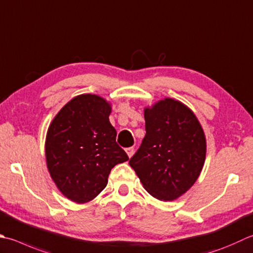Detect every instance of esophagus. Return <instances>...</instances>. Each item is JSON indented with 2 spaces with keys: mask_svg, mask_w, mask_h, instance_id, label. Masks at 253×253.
<instances>
[{
  "mask_svg": "<svg viewBox=\"0 0 253 253\" xmlns=\"http://www.w3.org/2000/svg\"><path fill=\"white\" fill-rule=\"evenodd\" d=\"M126 152H127V155H128V157H131L132 156V153H133V147H129V148H126Z\"/></svg>",
  "mask_w": 253,
  "mask_h": 253,
  "instance_id": "obj_1",
  "label": "esophagus"
}]
</instances>
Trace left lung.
<instances>
[{"label":"left lung","mask_w":253,"mask_h":253,"mask_svg":"<svg viewBox=\"0 0 253 253\" xmlns=\"http://www.w3.org/2000/svg\"><path fill=\"white\" fill-rule=\"evenodd\" d=\"M146 136L129 165L145 190L173 201L194 184L205 162L206 139L200 122L184 104L165 98L145 108Z\"/></svg>","instance_id":"8db88e82"}]
</instances>
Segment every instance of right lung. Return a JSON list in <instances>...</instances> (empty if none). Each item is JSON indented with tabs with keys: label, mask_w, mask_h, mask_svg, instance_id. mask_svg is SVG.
<instances>
[{
	"label": "right lung",
	"mask_w": 253,
	"mask_h": 253,
	"mask_svg": "<svg viewBox=\"0 0 253 253\" xmlns=\"http://www.w3.org/2000/svg\"><path fill=\"white\" fill-rule=\"evenodd\" d=\"M111 111L101 96L82 94L67 103L48 128L49 173L59 191L76 203L96 197L113 168L128 160L116 142L117 132L108 120Z\"/></svg>",
	"instance_id": "right-lung-1"
}]
</instances>
